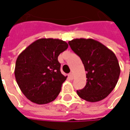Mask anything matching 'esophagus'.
Instances as JSON below:
<instances>
[{
    "label": "esophagus",
    "instance_id": "esophagus-1",
    "mask_svg": "<svg viewBox=\"0 0 130 130\" xmlns=\"http://www.w3.org/2000/svg\"><path fill=\"white\" fill-rule=\"evenodd\" d=\"M68 76H69V78L70 79H73L74 78V75H73V74L72 73H70L69 74V75H68Z\"/></svg>",
    "mask_w": 130,
    "mask_h": 130
}]
</instances>
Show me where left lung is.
I'll return each mask as SVG.
<instances>
[{
	"instance_id": "left-lung-1",
	"label": "left lung",
	"mask_w": 130,
	"mask_h": 130,
	"mask_svg": "<svg viewBox=\"0 0 130 130\" xmlns=\"http://www.w3.org/2000/svg\"><path fill=\"white\" fill-rule=\"evenodd\" d=\"M72 50L82 60L86 71V85L76 91L88 102H98L109 95L117 84L120 69L114 53L93 39L69 41Z\"/></svg>"
}]
</instances>
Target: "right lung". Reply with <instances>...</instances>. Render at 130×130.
<instances>
[{"label": "right lung", "mask_w": 130, "mask_h": 130, "mask_svg": "<svg viewBox=\"0 0 130 130\" xmlns=\"http://www.w3.org/2000/svg\"><path fill=\"white\" fill-rule=\"evenodd\" d=\"M68 47V43L61 40L42 38L19 54L14 75L21 92L29 100L44 104L58 95L67 76L60 72L58 57Z\"/></svg>", "instance_id": "add662e5"}]
</instances>
